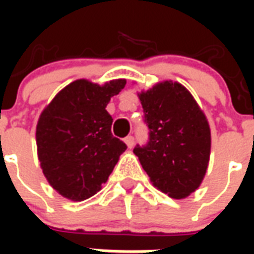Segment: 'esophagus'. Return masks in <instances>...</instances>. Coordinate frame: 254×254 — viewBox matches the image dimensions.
<instances>
[{
    "label": "esophagus",
    "mask_w": 254,
    "mask_h": 254,
    "mask_svg": "<svg viewBox=\"0 0 254 254\" xmlns=\"http://www.w3.org/2000/svg\"><path fill=\"white\" fill-rule=\"evenodd\" d=\"M125 144L127 145V148H132L133 145H134V137L133 136H127V137H125Z\"/></svg>",
    "instance_id": "obj_1"
}]
</instances>
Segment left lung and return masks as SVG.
<instances>
[{
  "label": "left lung",
  "instance_id": "left-lung-1",
  "mask_svg": "<svg viewBox=\"0 0 254 254\" xmlns=\"http://www.w3.org/2000/svg\"><path fill=\"white\" fill-rule=\"evenodd\" d=\"M137 95L149 141L133 152L156 189L173 198H185L198 189L207 173L211 154L207 117L177 81H160Z\"/></svg>",
  "mask_w": 254,
  "mask_h": 254
}]
</instances>
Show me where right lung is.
<instances>
[{
    "mask_svg": "<svg viewBox=\"0 0 254 254\" xmlns=\"http://www.w3.org/2000/svg\"><path fill=\"white\" fill-rule=\"evenodd\" d=\"M125 78L103 85L80 78L67 84L43 109L36 125L38 159L47 182L72 201L100 190L127 145L111 134L106 110Z\"/></svg>",
    "mask_w": 254,
    "mask_h": 254,
    "instance_id": "obj_1",
    "label": "right lung"
}]
</instances>
